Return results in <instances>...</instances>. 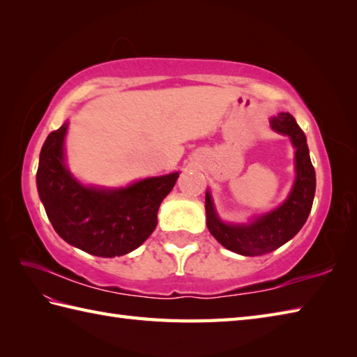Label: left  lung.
<instances>
[{"label": "left lung", "instance_id": "left-lung-1", "mask_svg": "<svg viewBox=\"0 0 357 357\" xmlns=\"http://www.w3.org/2000/svg\"><path fill=\"white\" fill-rule=\"evenodd\" d=\"M275 132L291 139L296 179L282 206L255 218L250 224H225L219 219L211 195L206 193L207 227L219 244L242 256H259L284 245L298 233L312 211L316 173L310 159L305 133L290 113H279L270 119Z\"/></svg>", "mask_w": 357, "mask_h": 357}]
</instances>
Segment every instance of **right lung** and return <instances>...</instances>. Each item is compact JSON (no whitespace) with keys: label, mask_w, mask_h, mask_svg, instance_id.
<instances>
[{"label":"right lung","mask_w":357,"mask_h":357,"mask_svg":"<svg viewBox=\"0 0 357 357\" xmlns=\"http://www.w3.org/2000/svg\"><path fill=\"white\" fill-rule=\"evenodd\" d=\"M69 123L43 144L36 187L53 229L67 244L101 257L123 256L138 248L158 224V210L179 173L146 178L123 188L86 187L64 162Z\"/></svg>","instance_id":"obj_1"}]
</instances>
